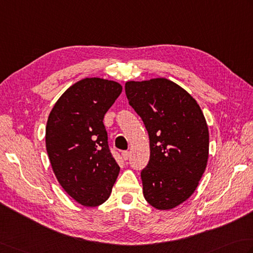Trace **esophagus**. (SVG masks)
Wrapping results in <instances>:
<instances>
[{"label": "esophagus", "instance_id": "1", "mask_svg": "<svg viewBox=\"0 0 253 253\" xmlns=\"http://www.w3.org/2000/svg\"><path fill=\"white\" fill-rule=\"evenodd\" d=\"M129 156H130V153L128 152V151H123L122 152V157H123L124 160H128V158H129Z\"/></svg>", "mask_w": 253, "mask_h": 253}]
</instances>
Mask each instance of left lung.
Masks as SVG:
<instances>
[{"label":"left lung","instance_id":"obj_1","mask_svg":"<svg viewBox=\"0 0 253 253\" xmlns=\"http://www.w3.org/2000/svg\"><path fill=\"white\" fill-rule=\"evenodd\" d=\"M125 92L149 135L143 196L157 210L174 209L194 193L206 169L210 133L204 114L184 88L165 78L128 81Z\"/></svg>","mask_w":253,"mask_h":253}]
</instances>
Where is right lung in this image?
I'll list each match as a JSON object with an SVG mask.
<instances>
[{
	"mask_svg": "<svg viewBox=\"0 0 253 253\" xmlns=\"http://www.w3.org/2000/svg\"><path fill=\"white\" fill-rule=\"evenodd\" d=\"M122 90L115 81L85 78L69 87L49 114L46 148L53 173L83 206L103 204L120 173L103 120Z\"/></svg>",
	"mask_w": 253,
	"mask_h": 253,
	"instance_id": "obj_1",
	"label": "right lung"
}]
</instances>
